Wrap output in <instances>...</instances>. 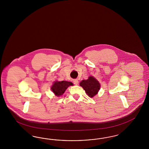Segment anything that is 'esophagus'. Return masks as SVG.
<instances>
[{"label":"esophagus","instance_id":"34e87169","mask_svg":"<svg viewBox=\"0 0 149 149\" xmlns=\"http://www.w3.org/2000/svg\"><path fill=\"white\" fill-rule=\"evenodd\" d=\"M73 83H74L75 85H77L79 84V81H78V80H77V79H75V80H73Z\"/></svg>","mask_w":149,"mask_h":149}]
</instances>
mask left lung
<instances>
[{"label":"left lung","instance_id":"1","mask_svg":"<svg viewBox=\"0 0 149 149\" xmlns=\"http://www.w3.org/2000/svg\"><path fill=\"white\" fill-rule=\"evenodd\" d=\"M80 85L91 98L97 94L100 87L99 82L93 77H89L86 80H82L80 83Z\"/></svg>","mask_w":149,"mask_h":149}]
</instances>
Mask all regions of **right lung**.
<instances>
[{
    "label": "right lung",
    "mask_w": 149,
    "mask_h": 149,
    "mask_svg": "<svg viewBox=\"0 0 149 149\" xmlns=\"http://www.w3.org/2000/svg\"><path fill=\"white\" fill-rule=\"evenodd\" d=\"M72 83L68 81H56L52 86L51 90L56 96L63 95L69 86H72Z\"/></svg>",
    "instance_id": "add662e5"
}]
</instances>
